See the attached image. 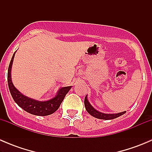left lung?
I'll list each match as a JSON object with an SVG mask.
<instances>
[{
    "instance_id": "8db88e82",
    "label": "left lung",
    "mask_w": 152,
    "mask_h": 152,
    "mask_svg": "<svg viewBox=\"0 0 152 152\" xmlns=\"http://www.w3.org/2000/svg\"><path fill=\"white\" fill-rule=\"evenodd\" d=\"M85 106L86 110H87L89 114L91 115L93 117L96 118L103 119V120H112V119L116 118L119 117V116L122 115L124 113H126V111L122 112V113H115V114H107V113H101V112L96 110L93 106L90 104L89 101L87 100V96L85 98Z\"/></svg>"
}]
</instances>
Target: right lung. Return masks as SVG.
<instances>
[{
  "label": "right lung",
  "instance_id": "obj_1",
  "mask_svg": "<svg viewBox=\"0 0 152 152\" xmlns=\"http://www.w3.org/2000/svg\"><path fill=\"white\" fill-rule=\"evenodd\" d=\"M15 54V52L12 56L10 66H9L7 79H8V85L11 95H12L15 103L20 107H21L23 110L26 111L27 113L34 115L45 116L53 114L54 112H56L59 109L64 98L65 97L67 93L70 90L72 86L61 87L58 90L57 94L55 96V97L52 98L50 100L45 101V102L35 100V99H31V98L24 96L14 86L12 81V77H11V70H12V66Z\"/></svg>",
  "mask_w": 152,
  "mask_h": 152
}]
</instances>
